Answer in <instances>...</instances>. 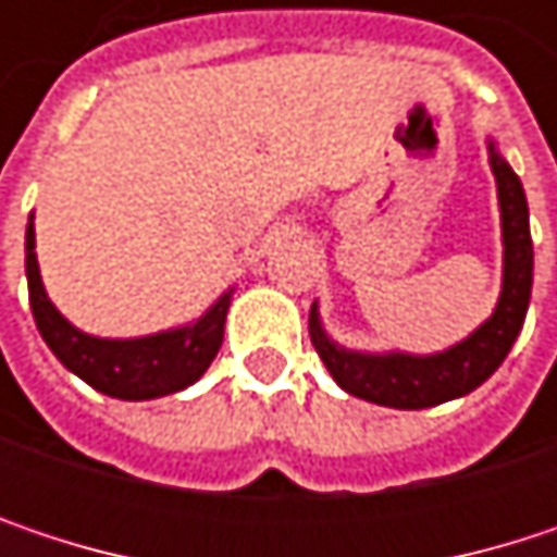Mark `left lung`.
<instances>
[{
	"label": "left lung",
	"instance_id": "left-lung-1",
	"mask_svg": "<svg viewBox=\"0 0 557 557\" xmlns=\"http://www.w3.org/2000/svg\"><path fill=\"white\" fill-rule=\"evenodd\" d=\"M491 170L497 176L503 225V289L494 315L478 325L458 345L435 355H406V351H351L332 342L322 329L319 306L309 309L312 345L335 377V384L377 406L393 409H425L448 399H458L478 389L509 355L529 309L532 296V235H529V206L519 176L503 161L494 138L487 141Z\"/></svg>",
	"mask_w": 557,
	"mask_h": 557
}]
</instances>
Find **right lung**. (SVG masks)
Returning <instances> with one entry per match:
<instances>
[{
	"label": "right lung",
	"mask_w": 557,
	"mask_h": 557,
	"mask_svg": "<svg viewBox=\"0 0 557 557\" xmlns=\"http://www.w3.org/2000/svg\"><path fill=\"white\" fill-rule=\"evenodd\" d=\"M25 274L35 325L57 361L92 389L115 399H158L196 384L222 348L232 293H222L196 322L141 338H99L70 325L45 293L35 255V215L25 232Z\"/></svg>",
	"instance_id": "right-lung-1"
}]
</instances>
